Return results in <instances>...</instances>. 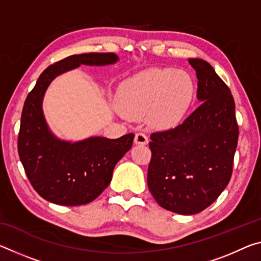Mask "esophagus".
<instances>
[{
	"instance_id": "34e87169",
	"label": "esophagus",
	"mask_w": 261,
	"mask_h": 261,
	"mask_svg": "<svg viewBox=\"0 0 261 261\" xmlns=\"http://www.w3.org/2000/svg\"><path fill=\"white\" fill-rule=\"evenodd\" d=\"M135 143L138 144V145H146L148 143L147 136L143 134V132H138V134H136Z\"/></svg>"
}]
</instances>
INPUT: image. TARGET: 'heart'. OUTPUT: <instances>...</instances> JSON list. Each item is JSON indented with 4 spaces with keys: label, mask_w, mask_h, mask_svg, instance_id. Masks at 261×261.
I'll return each instance as SVG.
<instances>
[{
    "label": "heart",
    "mask_w": 261,
    "mask_h": 261,
    "mask_svg": "<svg viewBox=\"0 0 261 261\" xmlns=\"http://www.w3.org/2000/svg\"><path fill=\"white\" fill-rule=\"evenodd\" d=\"M193 98V83L187 72L153 69L123 82L117 91L121 113L138 118L146 115L154 125H170L187 112Z\"/></svg>",
    "instance_id": "heart-1"
}]
</instances>
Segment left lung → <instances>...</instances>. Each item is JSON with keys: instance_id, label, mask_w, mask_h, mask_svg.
Segmentation results:
<instances>
[{"instance_id": "8db88e82", "label": "left lung", "mask_w": 261, "mask_h": 261, "mask_svg": "<svg viewBox=\"0 0 261 261\" xmlns=\"http://www.w3.org/2000/svg\"><path fill=\"white\" fill-rule=\"evenodd\" d=\"M198 78L200 106L173 129L151 135L147 185L156 202L192 215L218 199L232 173L238 125L229 87L210 63L189 59Z\"/></svg>"}]
</instances>
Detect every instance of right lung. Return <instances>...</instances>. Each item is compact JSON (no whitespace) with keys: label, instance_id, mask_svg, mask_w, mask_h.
I'll use <instances>...</instances> for the list:
<instances>
[{"label":"right lung","instance_id":"1","mask_svg":"<svg viewBox=\"0 0 261 261\" xmlns=\"http://www.w3.org/2000/svg\"><path fill=\"white\" fill-rule=\"evenodd\" d=\"M114 53L71 55L51 64L25 100L18 135V154L33 189L53 204L85 205L98 198L112 180L116 163L132 146L135 135L117 139L90 137L76 143L51 134L42 112L46 90L54 79L81 64L116 63Z\"/></svg>","mask_w":261,"mask_h":261}]
</instances>
